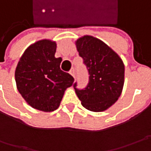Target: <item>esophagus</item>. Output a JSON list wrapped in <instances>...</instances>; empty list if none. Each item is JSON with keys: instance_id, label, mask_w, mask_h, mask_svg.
<instances>
[{"instance_id": "1", "label": "esophagus", "mask_w": 151, "mask_h": 151, "mask_svg": "<svg viewBox=\"0 0 151 151\" xmlns=\"http://www.w3.org/2000/svg\"><path fill=\"white\" fill-rule=\"evenodd\" d=\"M70 75L72 76L74 78L76 77V71H75V69H74V68H72V69L70 70Z\"/></svg>"}]
</instances>
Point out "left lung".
<instances>
[{
	"mask_svg": "<svg viewBox=\"0 0 151 151\" xmlns=\"http://www.w3.org/2000/svg\"><path fill=\"white\" fill-rule=\"evenodd\" d=\"M79 55L88 70L89 82L74 88L81 105L92 112H102L113 105L122 93L124 65L119 55L98 38L86 35L76 41Z\"/></svg>",
	"mask_w": 151,
	"mask_h": 151,
	"instance_id": "8db88e82",
	"label": "left lung"
}]
</instances>
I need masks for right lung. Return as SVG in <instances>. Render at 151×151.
I'll return each mask as SVG.
<instances>
[{
	"label": "right lung",
	"mask_w": 151,
	"mask_h": 151,
	"mask_svg": "<svg viewBox=\"0 0 151 151\" xmlns=\"http://www.w3.org/2000/svg\"><path fill=\"white\" fill-rule=\"evenodd\" d=\"M56 43L43 39L31 44L15 70L17 88L28 105L43 112L56 110L65 91L74 78L60 70L61 58H55Z\"/></svg>",
	"instance_id": "right-lung-1"
}]
</instances>
